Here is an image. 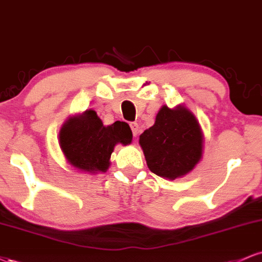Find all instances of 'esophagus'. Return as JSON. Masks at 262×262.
I'll return each mask as SVG.
<instances>
[{
    "mask_svg": "<svg viewBox=\"0 0 262 262\" xmlns=\"http://www.w3.org/2000/svg\"><path fill=\"white\" fill-rule=\"evenodd\" d=\"M130 128H132V132H133L134 137H138V135H139V132H140L139 125H138V123L132 122V123H130Z\"/></svg>",
    "mask_w": 262,
    "mask_h": 262,
    "instance_id": "34e87169",
    "label": "esophagus"
}]
</instances>
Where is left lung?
<instances>
[{
    "label": "left lung",
    "mask_w": 262,
    "mask_h": 262,
    "mask_svg": "<svg viewBox=\"0 0 262 262\" xmlns=\"http://www.w3.org/2000/svg\"><path fill=\"white\" fill-rule=\"evenodd\" d=\"M139 143L150 171L171 180L186 175L202 156V132L185 107H162Z\"/></svg>",
    "instance_id": "1"
}]
</instances>
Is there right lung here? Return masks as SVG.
<instances>
[{"label":"right lung","mask_w":262,"mask_h":262,"mask_svg":"<svg viewBox=\"0 0 262 262\" xmlns=\"http://www.w3.org/2000/svg\"><path fill=\"white\" fill-rule=\"evenodd\" d=\"M133 134L125 122H116L104 127L95 111H86L82 116L74 117L60 130V148L68 161L77 169L103 171L110 166V158L114 145H127Z\"/></svg>","instance_id":"right-lung-1"}]
</instances>
